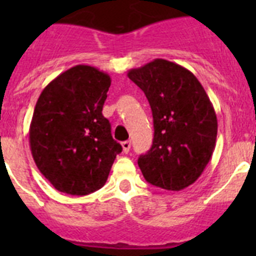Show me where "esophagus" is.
Here are the masks:
<instances>
[{
  "label": "esophagus",
  "instance_id": "34e87169",
  "mask_svg": "<svg viewBox=\"0 0 256 256\" xmlns=\"http://www.w3.org/2000/svg\"><path fill=\"white\" fill-rule=\"evenodd\" d=\"M122 148H123V151L126 154H128L130 152V141H124V142H122Z\"/></svg>",
  "mask_w": 256,
  "mask_h": 256
}]
</instances>
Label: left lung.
<instances>
[{
	"label": "left lung",
	"instance_id": "1",
	"mask_svg": "<svg viewBox=\"0 0 256 256\" xmlns=\"http://www.w3.org/2000/svg\"><path fill=\"white\" fill-rule=\"evenodd\" d=\"M148 97L154 118V141L138 166L148 183L180 191L195 183L216 148L218 122L209 97L186 68L155 58L128 72Z\"/></svg>",
	"mask_w": 256,
	"mask_h": 256
}]
</instances>
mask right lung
<instances>
[{
  "mask_svg": "<svg viewBox=\"0 0 256 256\" xmlns=\"http://www.w3.org/2000/svg\"><path fill=\"white\" fill-rule=\"evenodd\" d=\"M112 79L90 65H76L38 97L29 128L37 168L58 191L83 196L105 184L120 144L102 115Z\"/></svg>",
  "mask_w": 256,
  "mask_h": 256,
  "instance_id": "obj_1",
  "label": "right lung"
}]
</instances>
